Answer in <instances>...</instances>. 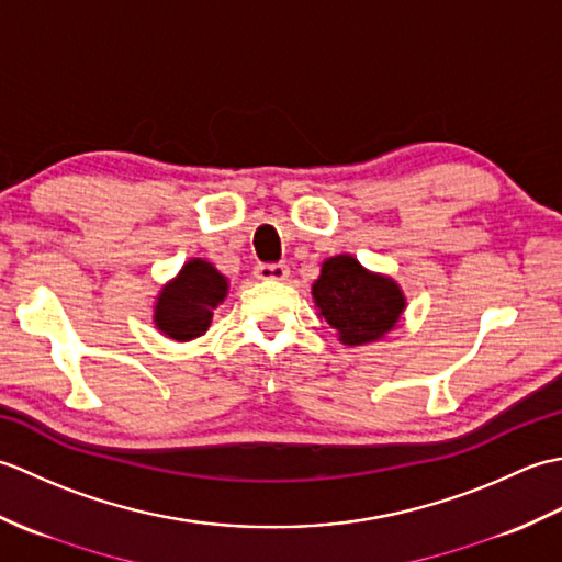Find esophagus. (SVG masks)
I'll list each match as a JSON object with an SVG mask.
<instances>
[{
	"label": "esophagus",
	"instance_id": "1",
	"mask_svg": "<svg viewBox=\"0 0 562 562\" xmlns=\"http://www.w3.org/2000/svg\"><path fill=\"white\" fill-rule=\"evenodd\" d=\"M288 266L284 262H260V266L256 268V278L258 280H270V282H282L288 280Z\"/></svg>",
	"mask_w": 562,
	"mask_h": 562
}]
</instances>
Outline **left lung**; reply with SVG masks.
Masks as SVG:
<instances>
[{"mask_svg":"<svg viewBox=\"0 0 562 562\" xmlns=\"http://www.w3.org/2000/svg\"><path fill=\"white\" fill-rule=\"evenodd\" d=\"M318 316L338 330L342 345L384 338L405 308L401 288L384 274L369 272L352 256H333L321 266L312 288Z\"/></svg>","mask_w":562,"mask_h":562,"instance_id":"8db88e82","label":"left lung"}]
</instances>
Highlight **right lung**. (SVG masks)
<instances>
[{
  "mask_svg": "<svg viewBox=\"0 0 562 562\" xmlns=\"http://www.w3.org/2000/svg\"><path fill=\"white\" fill-rule=\"evenodd\" d=\"M226 292L229 282L212 262L202 258L188 260L159 292L154 304V324L166 338L181 342L200 338L210 328L214 308L224 302Z\"/></svg>",
  "mask_w": 562,
  "mask_h": 562,
  "instance_id": "obj_1",
  "label": "right lung"
}]
</instances>
